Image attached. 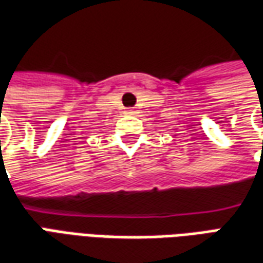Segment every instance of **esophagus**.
<instances>
[{
    "instance_id": "obj_1",
    "label": "esophagus",
    "mask_w": 263,
    "mask_h": 263,
    "mask_svg": "<svg viewBox=\"0 0 263 263\" xmlns=\"http://www.w3.org/2000/svg\"><path fill=\"white\" fill-rule=\"evenodd\" d=\"M125 114L126 115H135V114H137V111H135V109H126Z\"/></svg>"
}]
</instances>
